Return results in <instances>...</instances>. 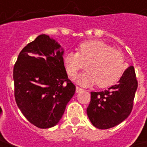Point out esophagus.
<instances>
[{
  "instance_id": "1",
  "label": "esophagus",
  "mask_w": 147,
  "mask_h": 147,
  "mask_svg": "<svg viewBox=\"0 0 147 147\" xmlns=\"http://www.w3.org/2000/svg\"><path fill=\"white\" fill-rule=\"evenodd\" d=\"M82 90H83V89H82L81 87H80V86H76V93L80 92V91H82Z\"/></svg>"
}]
</instances>
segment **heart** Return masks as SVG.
<instances>
[{"label": "heart", "mask_w": 147, "mask_h": 147, "mask_svg": "<svg viewBox=\"0 0 147 147\" xmlns=\"http://www.w3.org/2000/svg\"><path fill=\"white\" fill-rule=\"evenodd\" d=\"M64 63L67 74L75 77L78 71L86 64L85 73L75 80L83 86L97 83L99 87L113 86L120 80L125 69L122 53L113 49L110 45L99 40H90L81 43L78 53L67 52L64 55Z\"/></svg>", "instance_id": "b5f03b06"}]
</instances>
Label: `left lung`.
Instances as JSON below:
<instances>
[{"label": "left lung", "mask_w": 147, "mask_h": 147, "mask_svg": "<svg viewBox=\"0 0 147 147\" xmlns=\"http://www.w3.org/2000/svg\"><path fill=\"white\" fill-rule=\"evenodd\" d=\"M137 87L135 68L130 66L116 85L104 91L90 92L86 113L93 125L108 129L123 122L132 110Z\"/></svg>", "instance_id": "left-lung-1"}]
</instances>
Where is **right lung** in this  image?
I'll list each match as a JSON object with an SVG mask.
<instances>
[{"instance_id":"1","label":"right lung","mask_w":147,"mask_h":147,"mask_svg":"<svg viewBox=\"0 0 147 147\" xmlns=\"http://www.w3.org/2000/svg\"><path fill=\"white\" fill-rule=\"evenodd\" d=\"M63 53L54 39L41 34L21 50L14 65L16 102L27 120L39 128L55 126L76 92Z\"/></svg>"}]
</instances>
